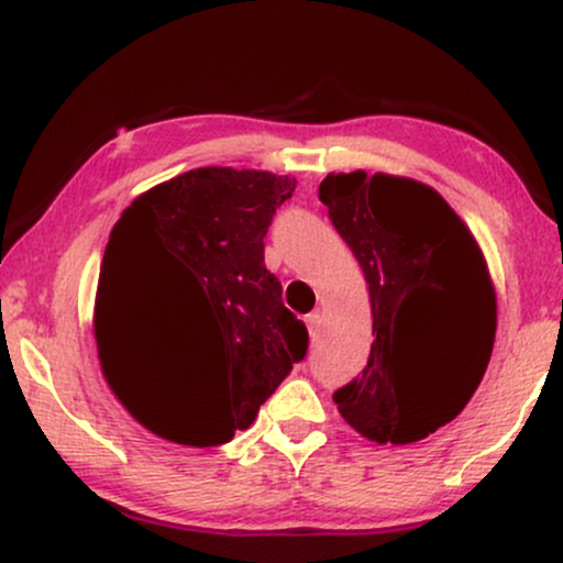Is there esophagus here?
<instances>
[{"instance_id": "1", "label": "esophagus", "mask_w": 563, "mask_h": 563, "mask_svg": "<svg viewBox=\"0 0 563 563\" xmlns=\"http://www.w3.org/2000/svg\"><path fill=\"white\" fill-rule=\"evenodd\" d=\"M320 322H322V314H320V312L307 314V328H309V333L318 335V331H320Z\"/></svg>"}]
</instances>
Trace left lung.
<instances>
[{"label":"left lung","mask_w":563,"mask_h":563,"mask_svg":"<svg viewBox=\"0 0 563 563\" xmlns=\"http://www.w3.org/2000/svg\"><path fill=\"white\" fill-rule=\"evenodd\" d=\"M320 200L363 267L376 333L363 376L333 402L371 442H418L468 405L493 357L487 262L448 200L416 179L328 174Z\"/></svg>","instance_id":"1"}]
</instances>
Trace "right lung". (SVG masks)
I'll return each mask as SVG.
<instances>
[{
	"mask_svg": "<svg viewBox=\"0 0 563 563\" xmlns=\"http://www.w3.org/2000/svg\"><path fill=\"white\" fill-rule=\"evenodd\" d=\"M294 190L290 177L203 166L142 192L115 222L97 283V354L119 402L153 434L230 442L307 354V325L264 267V235ZM158 313L194 318L199 349L183 366L152 339Z\"/></svg>",
	"mask_w": 563,
	"mask_h": 563,
	"instance_id": "obj_1",
	"label": "right lung"
}]
</instances>
